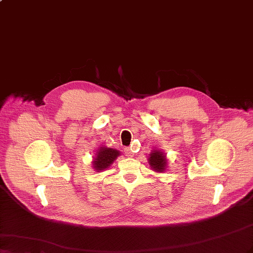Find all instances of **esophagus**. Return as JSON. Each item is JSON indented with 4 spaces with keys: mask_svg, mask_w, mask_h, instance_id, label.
<instances>
[{
    "mask_svg": "<svg viewBox=\"0 0 253 253\" xmlns=\"http://www.w3.org/2000/svg\"><path fill=\"white\" fill-rule=\"evenodd\" d=\"M124 151H125V154H126V157H133V152H132V150L130 149V148H125L124 149Z\"/></svg>",
    "mask_w": 253,
    "mask_h": 253,
    "instance_id": "34e87169",
    "label": "esophagus"
}]
</instances>
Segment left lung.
Segmentation results:
<instances>
[{"label": "left lung", "mask_w": 253, "mask_h": 253, "mask_svg": "<svg viewBox=\"0 0 253 253\" xmlns=\"http://www.w3.org/2000/svg\"><path fill=\"white\" fill-rule=\"evenodd\" d=\"M148 164L153 170L154 172L163 173L167 170L168 165V160L166 157V153L161 150V149H153V151L150 152L149 158H148Z\"/></svg>", "instance_id": "obj_1"}]
</instances>
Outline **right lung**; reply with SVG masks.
<instances>
[{"mask_svg": "<svg viewBox=\"0 0 253 253\" xmlns=\"http://www.w3.org/2000/svg\"><path fill=\"white\" fill-rule=\"evenodd\" d=\"M95 152L92 160V168L96 172L108 169L121 154L119 150L106 147V146L97 148Z\"/></svg>", "mask_w": 253, "mask_h": 253, "instance_id": "1", "label": "right lung"}]
</instances>
